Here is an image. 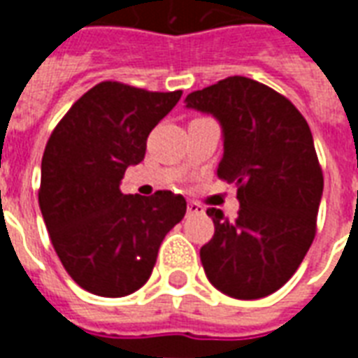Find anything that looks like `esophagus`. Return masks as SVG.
<instances>
[{
    "mask_svg": "<svg viewBox=\"0 0 358 358\" xmlns=\"http://www.w3.org/2000/svg\"><path fill=\"white\" fill-rule=\"evenodd\" d=\"M203 213V207L197 201H189L187 203V215H199Z\"/></svg>",
    "mask_w": 358,
    "mask_h": 358,
    "instance_id": "obj_1",
    "label": "esophagus"
}]
</instances>
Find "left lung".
I'll list each match as a JSON object with an SVG mask.
<instances>
[{"mask_svg": "<svg viewBox=\"0 0 358 358\" xmlns=\"http://www.w3.org/2000/svg\"><path fill=\"white\" fill-rule=\"evenodd\" d=\"M222 126L218 178L238 187L228 220L207 209L215 236L199 251L218 292L261 299L295 274L316 234L324 176L307 120L287 97L261 82L230 76L186 97Z\"/></svg>", "mask_w": 358, "mask_h": 358, "instance_id": "8db88e82", "label": "left lung"}]
</instances>
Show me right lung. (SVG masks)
Here are the masks:
<instances>
[{
	"label": "right lung",
	"instance_id": "add662e5",
	"mask_svg": "<svg viewBox=\"0 0 358 358\" xmlns=\"http://www.w3.org/2000/svg\"><path fill=\"white\" fill-rule=\"evenodd\" d=\"M182 92L99 82L69 109L42 157L38 201L51 243L76 284L124 297L145 284L164 236L186 215L169 189L124 195L120 180L145 157L149 132Z\"/></svg>",
	"mask_w": 358,
	"mask_h": 358
}]
</instances>
